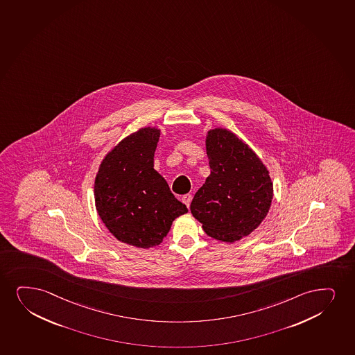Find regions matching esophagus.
<instances>
[{"label": "esophagus", "instance_id": "esophagus-1", "mask_svg": "<svg viewBox=\"0 0 355 355\" xmlns=\"http://www.w3.org/2000/svg\"><path fill=\"white\" fill-rule=\"evenodd\" d=\"M182 200H183L184 203H185L187 207L189 208V207H190V203H191V200H193V196H191L190 193H187V195H184Z\"/></svg>", "mask_w": 355, "mask_h": 355}]
</instances>
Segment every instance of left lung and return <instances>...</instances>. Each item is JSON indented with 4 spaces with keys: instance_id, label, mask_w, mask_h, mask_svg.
Wrapping results in <instances>:
<instances>
[{
    "instance_id": "8db88e82",
    "label": "left lung",
    "mask_w": 355,
    "mask_h": 355,
    "mask_svg": "<svg viewBox=\"0 0 355 355\" xmlns=\"http://www.w3.org/2000/svg\"><path fill=\"white\" fill-rule=\"evenodd\" d=\"M210 175L190 205L208 236L233 243L259 227L272 206V182L267 167L232 132L207 134Z\"/></svg>"
}]
</instances>
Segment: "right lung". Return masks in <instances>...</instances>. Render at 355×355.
<instances>
[{"instance_id":"1","label":"right lung","mask_w":355,"mask_h":355,"mask_svg":"<svg viewBox=\"0 0 355 355\" xmlns=\"http://www.w3.org/2000/svg\"><path fill=\"white\" fill-rule=\"evenodd\" d=\"M158 128H142L123 139L103 159L96 182L98 214L110 232L129 245H159L175 218L188 208L154 170Z\"/></svg>"}]
</instances>
